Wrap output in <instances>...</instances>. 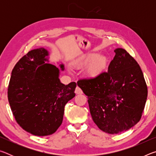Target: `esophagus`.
Masks as SVG:
<instances>
[{"instance_id": "1", "label": "esophagus", "mask_w": 156, "mask_h": 156, "mask_svg": "<svg viewBox=\"0 0 156 156\" xmlns=\"http://www.w3.org/2000/svg\"><path fill=\"white\" fill-rule=\"evenodd\" d=\"M75 93L76 94H83V91H82V89L80 87H77L76 88Z\"/></svg>"}]
</instances>
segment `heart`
<instances>
[{
    "label": "heart",
    "instance_id": "obj_1",
    "mask_svg": "<svg viewBox=\"0 0 156 156\" xmlns=\"http://www.w3.org/2000/svg\"><path fill=\"white\" fill-rule=\"evenodd\" d=\"M108 63L107 58L103 55H99L97 53H89L76 62V65L78 67H86V74L89 78H95L100 76L106 69Z\"/></svg>",
    "mask_w": 156,
    "mask_h": 156
}]
</instances>
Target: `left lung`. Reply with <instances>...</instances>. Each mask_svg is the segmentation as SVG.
I'll list each match as a JSON object with an SVG mask.
<instances>
[{
  "label": "left lung",
  "mask_w": 156,
  "mask_h": 156,
  "mask_svg": "<svg viewBox=\"0 0 156 156\" xmlns=\"http://www.w3.org/2000/svg\"><path fill=\"white\" fill-rule=\"evenodd\" d=\"M107 72L83 79L78 85L88 97L89 110L100 130L118 134L140 120L147 98V87L138 62L125 49L114 50Z\"/></svg>",
  "instance_id": "8db88e82"
}]
</instances>
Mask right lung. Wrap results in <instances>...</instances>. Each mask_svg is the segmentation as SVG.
<instances>
[{"label":"right lung","mask_w":156,"mask_h":156,"mask_svg":"<svg viewBox=\"0 0 156 156\" xmlns=\"http://www.w3.org/2000/svg\"><path fill=\"white\" fill-rule=\"evenodd\" d=\"M49 55L41 47L20 58L12 72L7 91L16 122L37 136L56 131L62 122L65 105L76 96V83H60V69L48 63ZM59 66L65 69L62 63Z\"/></svg>","instance_id":"obj_1"}]
</instances>
